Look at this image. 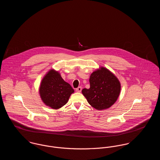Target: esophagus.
I'll use <instances>...</instances> for the list:
<instances>
[{
	"label": "esophagus",
	"instance_id": "34e87169",
	"mask_svg": "<svg viewBox=\"0 0 160 160\" xmlns=\"http://www.w3.org/2000/svg\"><path fill=\"white\" fill-rule=\"evenodd\" d=\"M82 87L79 86V87H78V88H77L76 90V92H80L82 91Z\"/></svg>",
	"mask_w": 160,
	"mask_h": 160
}]
</instances>
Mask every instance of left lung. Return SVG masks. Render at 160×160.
<instances>
[{
    "label": "left lung",
    "instance_id": "left-lung-1",
    "mask_svg": "<svg viewBox=\"0 0 160 160\" xmlns=\"http://www.w3.org/2000/svg\"><path fill=\"white\" fill-rule=\"evenodd\" d=\"M89 83L90 88H84L82 92L92 107L101 110L114 104L121 87L119 80L111 71L101 67L92 73Z\"/></svg>",
    "mask_w": 160,
    "mask_h": 160
}]
</instances>
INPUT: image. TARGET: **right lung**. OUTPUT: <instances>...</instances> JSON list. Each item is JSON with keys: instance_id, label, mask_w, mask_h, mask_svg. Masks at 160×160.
<instances>
[{"instance_id": "add662e5", "label": "right lung", "mask_w": 160, "mask_h": 160, "mask_svg": "<svg viewBox=\"0 0 160 160\" xmlns=\"http://www.w3.org/2000/svg\"><path fill=\"white\" fill-rule=\"evenodd\" d=\"M74 90L62 78L59 72L51 69L42 78L39 92L46 106L58 109L65 105Z\"/></svg>"}]
</instances>
